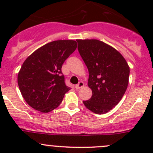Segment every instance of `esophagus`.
Here are the masks:
<instances>
[{"instance_id":"1","label":"esophagus","mask_w":153,"mask_h":153,"mask_svg":"<svg viewBox=\"0 0 153 153\" xmlns=\"http://www.w3.org/2000/svg\"><path fill=\"white\" fill-rule=\"evenodd\" d=\"M84 86V82H82V81H80L78 84H76V85H75V88H76L77 89H80V88L83 87Z\"/></svg>"}]
</instances>
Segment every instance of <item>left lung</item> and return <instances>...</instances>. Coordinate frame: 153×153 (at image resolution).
<instances>
[{
    "mask_svg": "<svg viewBox=\"0 0 153 153\" xmlns=\"http://www.w3.org/2000/svg\"><path fill=\"white\" fill-rule=\"evenodd\" d=\"M89 71L88 86L92 95L84 104L96 114H105L119 103L129 83V67L115 48L96 39L76 40Z\"/></svg>",
    "mask_w": 153,
    "mask_h": 153,
    "instance_id": "left-lung-1",
    "label": "left lung"
}]
</instances>
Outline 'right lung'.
<instances>
[{"label":"right lung","mask_w":153,"mask_h":153,"mask_svg":"<svg viewBox=\"0 0 153 153\" xmlns=\"http://www.w3.org/2000/svg\"><path fill=\"white\" fill-rule=\"evenodd\" d=\"M77 48L73 40H58L45 44L25 60L18 75L23 98L41 112H51L62 102L70 87L66 86L61 68Z\"/></svg>","instance_id":"add662e5"}]
</instances>
